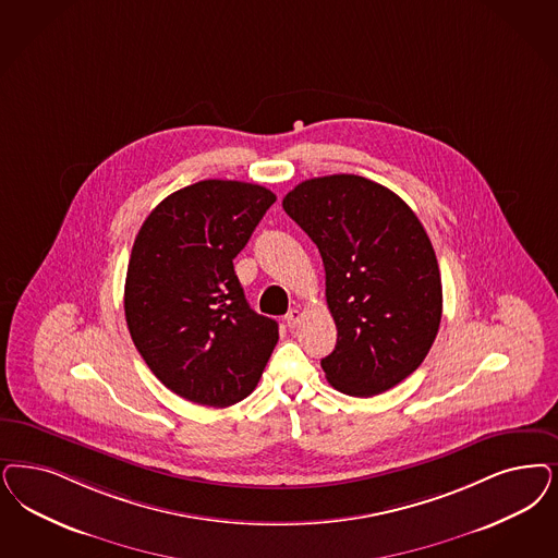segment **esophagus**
Returning a JSON list of instances; mask_svg holds the SVG:
<instances>
[{
	"instance_id": "esophagus-1",
	"label": "esophagus",
	"mask_w": 558,
	"mask_h": 558,
	"mask_svg": "<svg viewBox=\"0 0 558 558\" xmlns=\"http://www.w3.org/2000/svg\"><path fill=\"white\" fill-rule=\"evenodd\" d=\"M301 317H303V313L299 311V308H290L289 313H287V326L296 327L301 324Z\"/></svg>"
}]
</instances>
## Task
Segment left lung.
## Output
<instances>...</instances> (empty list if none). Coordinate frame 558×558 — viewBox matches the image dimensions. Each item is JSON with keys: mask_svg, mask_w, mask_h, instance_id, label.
I'll return each mask as SVG.
<instances>
[{"mask_svg": "<svg viewBox=\"0 0 558 558\" xmlns=\"http://www.w3.org/2000/svg\"><path fill=\"white\" fill-rule=\"evenodd\" d=\"M282 208L317 245L338 342L327 381L371 398L404 381L441 324V274L430 239L400 195L359 174L299 183Z\"/></svg>", "mask_w": 558, "mask_h": 558, "instance_id": "obj_1", "label": "left lung"}]
</instances>
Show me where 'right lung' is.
<instances>
[{"label": "right lung", "mask_w": 558, "mask_h": 558, "mask_svg": "<svg viewBox=\"0 0 558 558\" xmlns=\"http://www.w3.org/2000/svg\"><path fill=\"white\" fill-rule=\"evenodd\" d=\"M274 202L262 185L206 179L165 197L135 236L125 322L160 384L193 404L245 400L278 342L232 266Z\"/></svg>", "instance_id": "right-lung-1"}]
</instances>
